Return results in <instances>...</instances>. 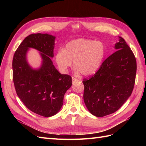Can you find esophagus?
Masks as SVG:
<instances>
[{"instance_id": "1", "label": "esophagus", "mask_w": 146, "mask_h": 146, "mask_svg": "<svg viewBox=\"0 0 146 146\" xmlns=\"http://www.w3.org/2000/svg\"><path fill=\"white\" fill-rule=\"evenodd\" d=\"M78 80H77L76 78H75V77H72V82H73V83H75V82H78Z\"/></svg>"}]
</instances>
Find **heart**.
<instances>
[{
	"label": "heart",
	"mask_w": 146,
	"mask_h": 146,
	"mask_svg": "<svg viewBox=\"0 0 146 146\" xmlns=\"http://www.w3.org/2000/svg\"><path fill=\"white\" fill-rule=\"evenodd\" d=\"M105 52V46L100 41L77 39L68 42L63 50L60 49L55 56V61L61 72H66L73 61L76 72L90 76L100 67Z\"/></svg>",
	"instance_id": "heart-1"
}]
</instances>
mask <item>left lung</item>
I'll return each mask as SVG.
<instances>
[{
  "label": "left lung",
  "mask_w": 146,
  "mask_h": 146,
  "mask_svg": "<svg viewBox=\"0 0 146 146\" xmlns=\"http://www.w3.org/2000/svg\"><path fill=\"white\" fill-rule=\"evenodd\" d=\"M116 51L108 57L94 75L84 79L83 100L92 115L98 117L114 113L129 98L134 88L137 63L122 37Z\"/></svg>",
  "instance_id": "obj_1"
}]
</instances>
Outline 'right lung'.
Wrapping results in <instances>:
<instances>
[{
    "label": "right lung",
    "mask_w": 146,
    "mask_h": 146,
    "mask_svg": "<svg viewBox=\"0 0 146 146\" xmlns=\"http://www.w3.org/2000/svg\"><path fill=\"white\" fill-rule=\"evenodd\" d=\"M55 38L48 34L30 35L19 46L12 60L13 81L18 97L28 109L45 117L60 111L65 93L72 85L71 77L61 74L51 61ZM29 48L40 51L42 63L38 69L27 62Z\"/></svg>",
    "instance_id": "add662e5"
}]
</instances>
